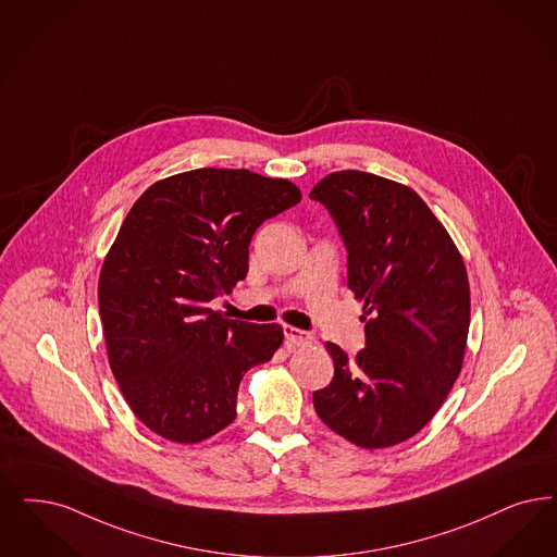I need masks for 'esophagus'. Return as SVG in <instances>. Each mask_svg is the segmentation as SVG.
Masks as SVG:
<instances>
[{"mask_svg": "<svg viewBox=\"0 0 557 557\" xmlns=\"http://www.w3.org/2000/svg\"><path fill=\"white\" fill-rule=\"evenodd\" d=\"M284 337H286V344L289 348H302V346H309L312 344V337L309 332H302L298 327H292V325H284Z\"/></svg>", "mask_w": 557, "mask_h": 557, "instance_id": "34e87169", "label": "esophagus"}]
</instances>
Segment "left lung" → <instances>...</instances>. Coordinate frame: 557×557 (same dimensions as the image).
I'll list each match as a JSON object with an SVG mask.
<instances>
[{
	"label": "left lung",
	"mask_w": 557,
	"mask_h": 557,
	"mask_svg": "<svg viewBox=\"0 0 557 557\" xmlns=\"http://www.w3.org/2000/svg\"><path fill=\"white\" fill-rule=\"evenodd\" d=\"M311 199L332 213L348 250V286L362 300L357 358L327 342L332 383L312 394L319 419L367 449L401 444L442 408L460 375L470 325L462 255L412 188L344 170Z\"/></svg>",
	"instance_id": "left-lung-1"
}]
</instances>
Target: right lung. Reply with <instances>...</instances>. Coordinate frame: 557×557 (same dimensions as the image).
<instances>
[{"mask_svg":"<svg viewBox=\"0 0 557 557\" xmlns=\"http://www.w3.org/2000/svg\"><path fill=\"white\" fill-rule=\"evenodd\" d=\"M289 180L200 168L149 186L99 275L113 377L136 419L199 444L236 419L238 385L282 346L277 323L223 319L209 302L245 280L261 223L300 202Z\"/></svg>","mask_w":557,"mask_h":557,"instance_id":"1","label":"right lung"}]
</instances>
